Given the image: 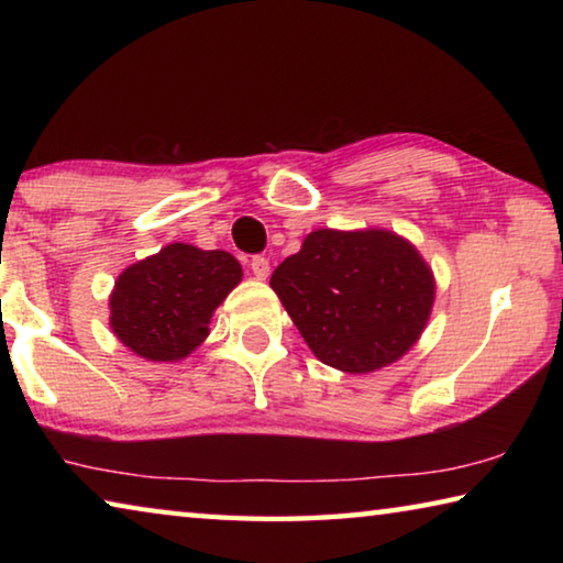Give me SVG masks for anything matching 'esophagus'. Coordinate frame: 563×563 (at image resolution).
<instances>
[{
    "label": "esophagus",
    "instance_id": "34e87169",
    "mask_svg": "<svg viewBox=\"0 0 563 563\" xmlns=\"http://www.w3.org/2000/svg\"><path fill=\"white\" fill-rule=\"evenodd\" d=\"M251 271L258 280H268L271 275V261L263 258V255H255V258L251 261Z\"/></svg>",
    "mask_w": 563,
    "mask_h": 563
}]
</instances>
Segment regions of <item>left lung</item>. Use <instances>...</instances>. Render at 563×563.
Returning <instances> with one entry per match:
<instances>
[{
  "label": "left lung",
  "instance_id": "8db88e82",
  "mask_svg": "<svg viewBox=\"0 0 563 563\" xmlns=\"http://www.w3.org/2000/svg\"><path fill=\"white\" fill-rule=\"evenodd\" d=\"M271 288L320 362L367 375L405 357L430 322L434 273L387 228H318L273 271Z\"/></svg>",
  "mask_w": 563,
  "mask_h": 563
}]
</instances>
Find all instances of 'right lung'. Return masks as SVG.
<instances>
[{"label":"right lung","instance_id":"obj_1","mask_svg":"<svg viewBox=\"0 0 563 563\" xmlns=\"http://www.w3.org/2000/svg\"><path fill=\"white\" fill-rule=\"evenodd\" d=\"M241 278L243 268L231 253L168 243L113 283L111 332L148 362L186 360L208 338L216 308Z\"/></svg>","mask_w":563,"mask_h":563}]
</instances>
